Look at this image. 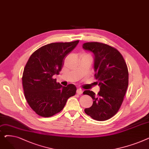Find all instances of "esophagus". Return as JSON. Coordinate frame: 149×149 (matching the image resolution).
I'll return each mask as SVG.
<instances>
[{"instance_id":"1","label":"esophagus","mask_w":149,"mask_h":149,"mask_svg":"<svg viewBox=\"0 0 149 149\" xmlns=\"http://www.w3.org/2000/svg\"><path fill=\"white\" fill-rule=\"evenodd\" d=\"M82 93H83V91L81 89H78L77 90V94L81 95V94H82Z\"/></svg>"}]
</instances>
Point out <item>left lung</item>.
Segmentation results:
<instances>
[{
  "instance_id": "left-lung-1",
  "label": "left lung",
  "mask_w": 149,
  "mask_h": 149,
  "mask_svg": "<svg viewBox=\"0 0 149 149\" xmlns=\"http://www.w3.org/2000/svg\"><path fill=\"white\" fill-rule=\"evenodd\" d=\"M83 48L93 54L95 83L100 88L97 95L89 90L83 92L93 100L84 112L93 120L105 121L118 112L123 103L129 84L126 63L118 50L104 43H85Z\"/></svg>"
}]
</instances>
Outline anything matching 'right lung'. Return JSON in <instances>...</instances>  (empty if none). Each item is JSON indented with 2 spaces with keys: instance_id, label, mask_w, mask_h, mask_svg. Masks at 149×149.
<instances>
[{
  "instance_id": "right-lung-1",
  "label": "right lung",
  "mask_w": 149,
  "mask_h": 149,
  "mask_svg": "<svg viewBox=\"0 0 149 149\" xmlns=\"http://www.w3.org/2000/svg\"><path fill=\"white\" fill-rule=\"evenodd\" d=\"M79 42L46 45L34 52L28 60L22 76L23 91L29 106L39 116L50 117L60 112L68 99L75 95L74 84L62 86L53 76L60 74L65 58Z\"/></svg>"
}]
</instances>
